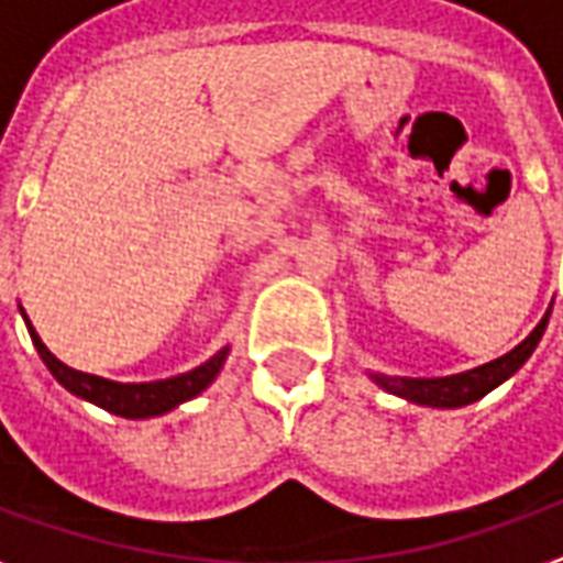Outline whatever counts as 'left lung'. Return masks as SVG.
<instances>
[{"label": "left lung", "instance_id": "left-lung-1", "mask_svg": "<svg viewBox=\"0 0 563 563\" xmlns=\"http://www.w3.org/2000/svg\"><path fill=\"white\" fill-rule=\"evenodd\" d=\"M549 314H552V306L545 309V314L540 318L531 335L512 347L510 354L498 356L492 363H483L477 368H467V372H459V375L446 377H399V375H368L375 380L377 387L387 389L393 396H399L405 401H413V405H422V408H465L471 401H479L486 393H492L495 387H500L507 377H512L519 368L528 363V356L534 354V347L540 344L545 332V323H549Z\"/></svg>", "mask_w": 563, "mask_h": 563}]
</instances>
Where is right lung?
<instances>
[{"mask_svg": "<svg viewBox=\"0 0 563 563\" xmlns=\"http://www.w3.org/2000/svg\"><path fill=\"white\" fill-rule=\"evenodd\" d=\"M23 323H26L29 339L35 344V351L44 360V366L51 368V375L63 384L71 396L84 401H92L98 408H104L108 413L125 417V420H150V417H162L179 408L183 401L197 399L203 389L219 377L224 368V360L231 354V344L221 347L219 354H212L207 363H200L191 372L183 375L164 377V380H141V384H122V380H110V377L89 375V372H77V368L65 366L59 356L51 354V347L41 342V335L35 332L32 321L26 318V311L20 306Z\"/></svg>", "mask_w": 563, "mask_h": 563, "instance_id": "obj_1", "label": "right lung"}]
</instances>
